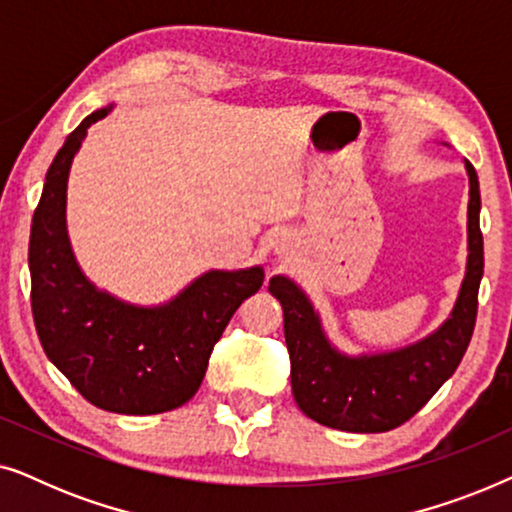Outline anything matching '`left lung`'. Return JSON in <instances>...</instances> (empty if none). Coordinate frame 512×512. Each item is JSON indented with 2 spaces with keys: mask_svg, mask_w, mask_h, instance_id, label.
Returning <instances> with one entry per match:
<instances>
[{
  "mask_svg": "<svg viewBox=\"0 0 512 512\" xmlns=\"http://www.w3.org/2000/svg\"><path fill=\"white\" fill-rule=\"evenodd\" d=\"M468 263L450 319L415 345L387 354L345 356L328 342L310 298L289 277H272L268 291L282 303L291 356V389L314 422L349 433H382L408 422L450 380L464 359L478 317L485 268L478 174L466 160Z\"/></svg>",
  "mask_w": 512,
  "mask_h": 512,
  "instance_id": "left-lung-1",
  "label": "left lung"
}]
</instances>
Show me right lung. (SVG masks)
Segmentation results:
<instances>
[{"label": "right lung", "mask_w": 512, "mask_h": 512, "mask_svg": "<svg viewBox=\"0 0 512 512\" xmlns=\"http://www.w3.org/2000/svg\"><path fill=\"white\" fill-rule=\"evenodd\" d=\"M109 111L83 118L48 167L30 233L32 314L46 356L86 401L158 415L195 396L214 345L265 272L209 270L158 307L128 305L88 282L69 247L67 177L86 130Z\"/></svg>", "instance_id": "add662e5"}]
</instances>
